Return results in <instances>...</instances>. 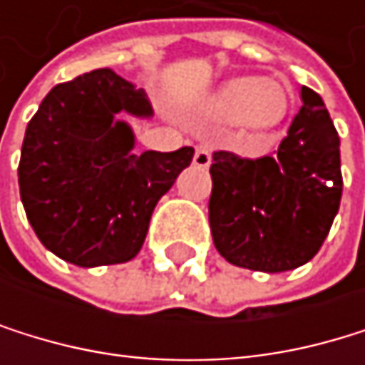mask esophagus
Listing matches in <instances>:
<instances>
[{
  "label": "esophagus",
  "mask_w": 365,
  "mask_h": 365,
  "mask_svg": "<svg viewBox=\"0 0 365 365\" xmlns=\"http://www.w3.org/2000/svg\"><path fill=\"white\" fill-rule=\"evenodd\" d=\"M195 166H199V168H207L210 166V150L205 148V146H197V150H195Z\"/></svg>",
  "instance_id": "obj_1"
}]
</instances>
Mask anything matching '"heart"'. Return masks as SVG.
Instances as JSON below:
<instances>
[{"label": "heart", "instance_id": "1", "mask_svg": "<svg viewBox=\"0 0 365 365\" xmlns=\"http://www.w3.org/2000/svg\"><path fill=\"white\" fill-rule=\"evenodd\" d=\"M289 93L278 81L256 76L230 81L212 101V113L221 120H247L256 129H272L284 118Z\"/></svg>", "mask_w": 365, "mask_h": 365}]
</instances>
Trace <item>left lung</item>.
Masks as SVG:
<instances>
[{"instance_id": "obj_1", "label": "left lung", "mask_w": 365, "mask_h": 365, "mask_svg": "<svg viewBox=\"0 0 365 365\" xmlns=\"http://www.w3.org/2000/svg\"><path fill=\"white\" fill-rule=\"evenodd\" d=\"M302 107L278 153H212L210 230L219 254L252 272H289L324 243L341 201L339 135L322 98L302 87Z\"/></svg>"}]
</instances>
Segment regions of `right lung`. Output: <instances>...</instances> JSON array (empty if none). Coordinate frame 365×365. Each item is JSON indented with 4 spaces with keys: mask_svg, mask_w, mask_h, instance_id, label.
<instances>
[{
    "mask_svg": "<svg viewBox=\"0 0 365 365\" xmlns=\"http://www.w3.org/2000/svg\"><path fill=\"white\" fill-rule=\"evenodd\" d=\"M150 115L144 89L113 69L56 85L26 129L19 192L38 241L78 267L131 260L162 195L192 146L133 155V133L115 113Z\"/></svg>",
    "mask_w": 365,
    "mask_h": 365,
    "instance_id": "right-lung-1",
    "label": "right lung"
}]
</instances>
